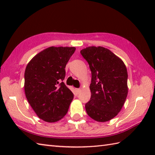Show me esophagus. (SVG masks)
<instances>
[{"mask_svg":"<svg viewBox=\"0 0 155 155\" xmlns=\"http://www.w3.org/2000/svg\"><path fill=\"white\" fill-rule=\"evenodd\" d=\"M76 91H77V94H78L81 92V89H80V88H76Z\"/></svg>","mask_w":155,"mask_h":155,"instance_id":"obj_1","label":"esophagus"}]
</instances>
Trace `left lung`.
<instances>
[{"instance_id": "1", "label": "left lung", "mask_w": 155, "mask_h": 155, "mask_svg": "<svg viewBox=\"0 0 155 155\" xmlns=\"http://www.w3.org/2000/svg\"><path fill=\"white\" fill-rule=\"evenodd\" d=\"M91 71V97L85 104L88 116L107 122L120 111L128 94L127 67L123 61L108 48L88 47L81 51Z\"/></svg>"}]
</instances>
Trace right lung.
<instances>
[{
	"label": "right lung",
	"mask_w": 155,
	"mask_h": 155,
	"mask_svg": "<svg viewBox=\"0 0 155 155\" xmlns=\"http://www.w3.org/2000/svg\"><path fill=\"white\" fill-rule=\"evenodd\" d=\"M75 50V47H48L36 54L26 67V97L37 116L47 123L62 119L74 98L62 81L66 65Z\"/></svg>",
	"instance_id": "obj_1"
}]
</instances>
